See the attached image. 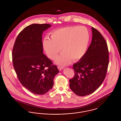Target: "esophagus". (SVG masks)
<instances>
[{"mask_svg": "<svg viewBox=\"0 0 121 121\" xmlns=\"http://www.w3.org/2000/svg\"><path fill=\"white\" fill-rule=\"evenodd\" d=\"M58 68L59 71H61V70H62V69H63V67H61V66H58Z\"/></svg>", "mask_w": 121, "mask_h": 121, "instance_id": "34e87169", "label": "esophagus"}]
</instances>
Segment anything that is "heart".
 <instances>
[{"label":"heart","mask_w":121,"mask_h":121,"mask_svg":"<svg viewBox=\"0 0 121 121\" xmlns=\"http://www.w3.org/2000/svg\"><path fill=\"white\" fill-rule=\"evenodd\" d=\"M51 37H46L43 41L44 50L49 58L54 60L62 48L63 52L56 62L63 66L68 65L71 59L76 61L82 58L86 52L90 40L88 29L78 26L57 29L52 33Z\"/></svg>","instance_id":"1"}]
</instances>
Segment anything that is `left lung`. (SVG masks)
I'll list each match as a JSON object with an SVG mask.
<instances>
[{
    "instance_id": "8db88e82",
    "label": "left lung",
    "mask_w": 121,
    "mask_h": 121,
    "mask_svg": "<svg viewBox=\"0 0 121 121\" xmlns=\"http://www.w3.org/2000/svg\"><path fill=\"white\" fill-rule=\"evenodd\" d=\"M92 40L85 55L73 65L75 75L70 79L72 91L79 96L94 92L105 78L109 63L106 40L96 29L92 27Z\"/></svg>"
}]
</instances>
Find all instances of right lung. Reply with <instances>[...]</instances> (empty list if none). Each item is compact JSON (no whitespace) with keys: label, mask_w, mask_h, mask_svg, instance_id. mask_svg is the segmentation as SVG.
I'll return each instance as SVG.
<instances>
[{"label":"right lung","mask_w":121,"mask_h":121,"mask_svg":"<svg viewBox=\"0 0 121 121\" xmlns=\"http://www.w3.org/2000/svg\"><path fill=\"white\" fill-rule=\"evenodd\" d=\"M49 24L34 23L18 35L12 51L13 65L18 80L29 91L42 95L52 89L59 73L57 67L43 53L42 35Z\"/></svg>","instance_id":"1"}]
</instances>
